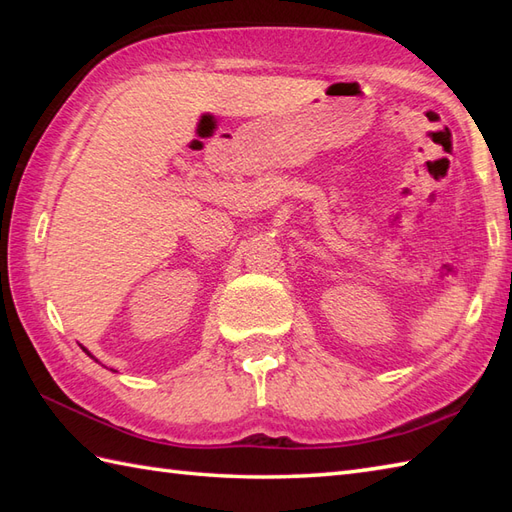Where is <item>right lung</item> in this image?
<instances>
[{"instance_id": "obj_1", "label": "right lung", "mask_w": 512, "mask_h": 512, "mask_svg": "<svg viewBox=\"0 0 512 512\" xmlns=\"http://www.w3.org/2000/svg\"><path fill=\"white\" fill-rule=\"evenodd\" d=\"M83 352H85V354H88V356H92V354H90V352H88V350H85V347H83ZM92 358H94V356H92Z\"/></svg>"}]
</instances>
